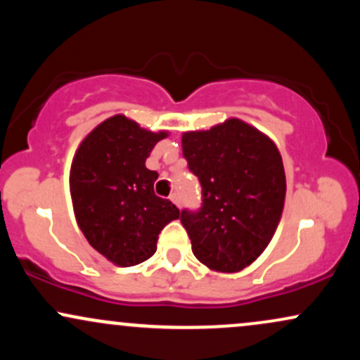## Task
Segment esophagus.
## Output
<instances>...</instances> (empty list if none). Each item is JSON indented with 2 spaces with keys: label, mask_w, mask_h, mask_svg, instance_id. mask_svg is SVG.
<instances>
[{
  "label": "esophagus",
  "mask_w": 360,
  "mask_h": 360,
  "mask_svg": "<svg viewBox=\"0 0 360 360\" xmlns=\"http://www.w3.org/2000/svg\"><path fill=\"white\" fill-rule=\"evenodd\" d=\"M171 201H172V203H174L176 206H179V194L172 193V194H171Z\"/></svg>",
  "instance_id": "esophagus-1"
}]
</instances>
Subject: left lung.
<instances>
[{
    "label": "left lung",
    "mask_w": 360,
    "mask_h": 360,
    "mask_svg": "<svg viewBox=\"0 0 360 360\" xmlns=\"http://www.w3.org/2000/svg\"><path fill=\"white\" fill-rule=\"evenodd\" d=\"M183 155L200 179L203 203L181 212L194 257L217 272H238L266 250L286 198L276 143L238 118L184 131Z\"/></svg>",
    "instance_id": "1"
}]
</instances>
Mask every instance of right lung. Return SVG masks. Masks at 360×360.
I'll return each mask as SVG.
<instances>
[{
    "label": "right lung",
    "instance_id": "right-lung-1",
    "mask_svg": "<svg viewBox=\"0 0 360 360\" xmlns=\"http://www.w3.org/2000/svg\"><path fill=\"white\" fill-rule=\"evenodd\" d=\"M167 135L115 115L93 128L74 154L69 188L76 221L89 245L115 266L152 257L160 230L179 218L176 205L155 196L159 174L146 167Z\"/></svg>",
    "mask_w": 360,
    "mask_h": 360
}]
</instances>
